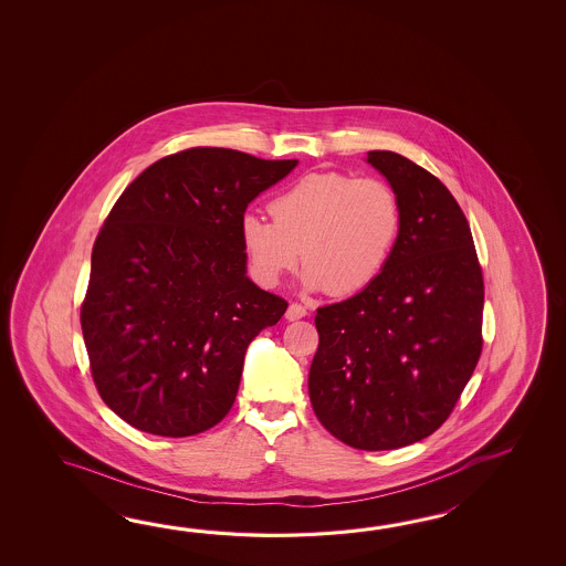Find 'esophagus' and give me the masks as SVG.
I'll use <instances>...</instances> for the list:
<instances>
[{
    "label": "esophagus",
    "mask_w": 566,
    "mask_h": 566,
    "mask_svg": "<svg viewBox=\"0 0 566 566\" xmlns=\"http://www.w3.org/2000/svg\"><path fill=\"white\" fill-rule=\"evenodd\" d=\"M307 315V310L300 305V303H291L289 305L287 313H285V317H287L289 322H295V319H301V317H305Z\"/></svg>",
    "instance_id": "1"
}]
</instances>
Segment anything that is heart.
Returning <instances> with one entry per match:
<instances>
[{"mask_svg": "<svg viewBox=\"0 0 566 566\" xmlns=\"http://www.w3.org/2000/svg\"><path fill=\"white\" fill-rule=\"evenodd\" d=\"M271 218L244 212L242 251L253 277L275 287L301 256V283L346 297L370 287L395 253L402 208L395 188L378 178L315 171L269 205Z\"/></svg>", "mask_w": 566, "mask_h": 566, "instance_id": "obj_1", "label": "heart"}]
</instances>
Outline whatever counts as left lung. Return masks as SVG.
<instances>
[{
  "instance_id": "obj_1",
  "label": "left lung",
  "mask_w": 566,
  "mask_h": 566,
  "mask_svg": "<svg viewBox=\"0 0 566 566\" xmlns=\"http://www.w3.org/2000/svg\"><path fill=\"white\" fill-rule=\"evenodd\" d=\"M395 188L402 229L382 275L317 310L315 417L342 443L385 451L434 433L480 360L483 277L470 222L441 180L395 151H368Z\"/></svg>"
}]
</instances>
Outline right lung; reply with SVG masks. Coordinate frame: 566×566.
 <instances>
[{
	"instance_id": "add662e5",
	"label": "right lung",
	"mask_w": 566,
	"mask_h": 566,
	"mask_svg": "<svg viewBox=\"0 0 566 566\" xmlns=\"http://www.w3.org/2000/svg\"><path fill=\"white\" fill-rule=\"evenodd\" d=\"M295 166L192 147L120 193L93 247L81 325L96 390L123 421L190 437L229 415L244 352L287 310L247 277L239 222Z\"/></svg>"
}]
</instances>
